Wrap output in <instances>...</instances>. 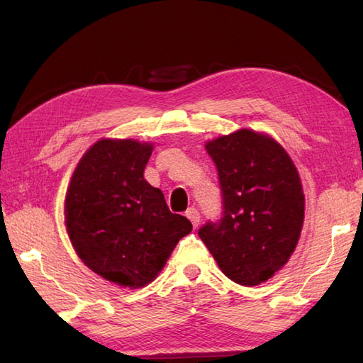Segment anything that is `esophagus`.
Segmentation results:
<instances>
[{
	"mask_svg": "<svg viewBox=\"0 0 363 363\" xmlns=\"http://www.w3.org/2000/svg\"><path fill=\"white\" fill-rule=\"evenodd\" d=\"M186 217L191 221V226H194V229H196L198 225H199V212L196 209H194V207H191V209H189L186 212Z\"/></svg>",
	"mask_w": 363,
	"mask_h": 363,
	"instance_id": "obj_1",
	"label": "esophagus"
}]
</instances>
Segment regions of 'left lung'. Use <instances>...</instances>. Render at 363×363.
I'll return each mask as SVG.
<instances>
[{"mask_svg": "<svg viewBox=\"0 0 363 363\" xmlns=\"http://www.w3.org/2000/svg\"><path fill=\"white\" fill-rule=\"evenodd\" d=\"M206 150L218 169L223 218L198 235L230 281L259 285L298 245L306 204L298 169L273 137L252 129L221 135Z\"/></svg>", "mask_w": 363, "mask_h": 363, "instance_id": "8db88e82", "label": "left lung"}]
</instances>
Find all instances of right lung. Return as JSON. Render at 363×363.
Masks as SVG:
<instances>
[{"label": "right lung", "mask_w": 363, "mask_h": 363, "mask_svg": "<svg viewBox=\"0 0 363 363\" xmlns=\"http://www.w3.org/2000/svg\"><path fill=\"white\" fill-rule=\"evenodd\" d=\"M152 143L101 138L76 165L65 195V226L79 259L120 287L156 279L191 223L172 213L143 177Z\"/></svg>", "instance_id": "add662e5"}]
</instances>
